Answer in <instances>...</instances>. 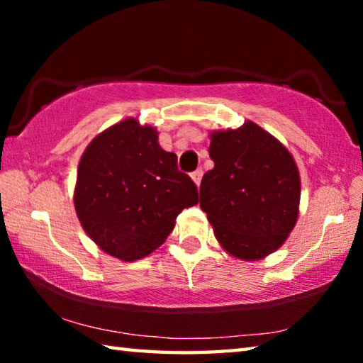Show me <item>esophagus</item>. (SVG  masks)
Here are the masks:
<instances>
[{
  "mask_svg": "<svg viewBox=\"0 0 363 363\" xmlns=\"http://www.w3.org/2000/svg\"><path fill=\"white\" fill-rule=\"evenodd\" d=\"M190 176H192V179H194V182L196 184V186H200V182H201V176H203V171H201V169H195L194 173L190 174Z\"/></svg>",
  "mask_w": 363,
  "mask_h": 363,
  "instance_id": "esophagus-1",
  "label": "esophagus"
}]
</instances>
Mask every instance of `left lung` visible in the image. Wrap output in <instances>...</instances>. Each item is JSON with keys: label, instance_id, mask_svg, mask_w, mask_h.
Segmentation results:
<instances>
[{"label": "left lung", "instance_id": "obj_1", "mask_svg": "<svg viewBox=\"0 0 363 363\" xmlns=\"http://www.w3.org/2000/svg\"><path fill=\"white\" fill-rule=\"evenodd\" d=\"M214 168L200 184V208L232 256L261 259L277 250L298 219L301 181L284 145L253 121L211 134Z\"/></svg>", "mask_w": 363, "mask_h": 363}]
</instances>
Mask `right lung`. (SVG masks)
I'll use <instances>...</instances> for the list:
<instances>
[{"instance_id":"add662e5","label":"right lung","mask_w":363,"mask_h":363,"mask_svg":"<svg viewBox=\"0 0 363 363\" xmlns=\"http://www.w3.org/2000/svg\"><path fill=\"white\" fill-rule=\"evenodd\" d=\"M73 201L97 247L134 261L167 240L177 214L199 203V190L177 169L176 153L160 147L157 131L130 118L84 150Z\"/></svg>"}]
</instances>
